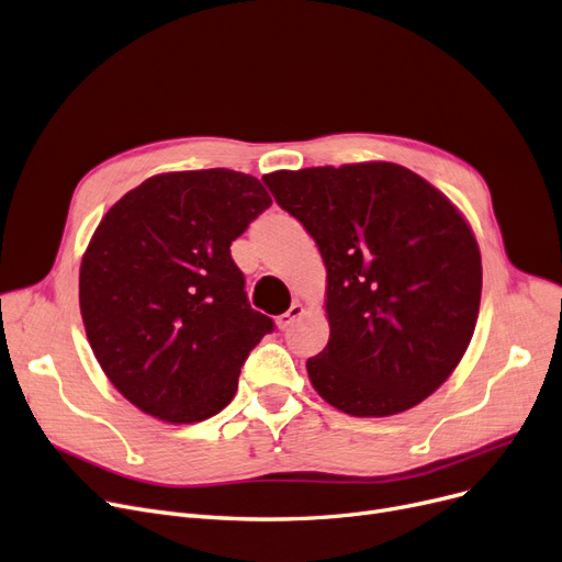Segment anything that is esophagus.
Here are the masks:
<instances>
[{
	"label": "esophagus",
	"instance_id": "34e87169",
	"mask_svg": "<svg viewBox=\"0 0 562 562\" xmlns=\"http://www.w3.org/2000/svg\"><path fill=\"white\" fill-rule=\"evenodd\" d=\"M302 313H304V304H300V302H292V306H290L283 315H279V317H277V327H279V329H288L292 323H295V319H297Z\"/></svg>",
	"mask_w": 562,
	"mask_h": 562
}]
</instances>
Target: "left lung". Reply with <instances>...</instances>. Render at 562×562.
<instances>
[{"label": "left lung", "mask_w": 562, "mask_h": 562, "mask_svg": "<svg viewBox=\"0 0 562 562\" xmlns=\"http://www.w3.org/2000/svg\"><path fill=\"white\" fill-rule=\"evenodd\" d=\"M274 201L327 267L329 342L313 389L350 416H391L435 393L471 342L483 265L439 190L393 162L267 173Z\"/></svg>", "instance_id": "1"}]
</instances>
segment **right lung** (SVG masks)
I'll list each match as a JSON object with an SVG mask.
<instances>
[{
	"label": "right lung",
	"instance_id": "add662e5",
	"mask_svg": "<svg viewBox=\"0 0 562 562\" xmlns=\"http://www.w3.org/2000/svg\"><path fill=\"white\" fill-rule=\"evenodd\" d=\"M272 205L228 169L159 173L98 224L79 267V308L110 382L167 423L220 414L272 317L251 308L233 239Z\"/></svg>",
	"mask_w": 562,
	"mask_h": 562
}]
</instances>
